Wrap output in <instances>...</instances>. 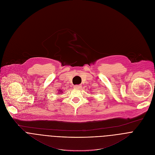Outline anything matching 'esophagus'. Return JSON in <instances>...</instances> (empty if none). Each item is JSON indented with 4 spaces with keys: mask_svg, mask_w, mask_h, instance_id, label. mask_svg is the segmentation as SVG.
I'll list each match as a JSON object with an SVG mask.
<instances>
[{
    "mask_svg": "<svg viewBox=\"0 0 155 155\" xmlns=\"http://www.w3.org/2000/svg\"><path fill=\"white\" fill-rule=\"evenodd\" d=\"M81 86L79 85H76L74 86V88H75V89H80V88H81Z\"/></svg>",
    "mask_w": 155,
    "mask_h": 155,
    "instance_id": "1",
    "label": "esophagus"
}]
</instances>
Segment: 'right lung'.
Returning a JSON list of instances; mask_svg holds the SVG:
<instances>
[{
  "label": "right lung",
  "instance_id": "obj_1",
  "mask_svg": "<svg viewBox=\"0 0 155 155\" xmlns=\"http://www.w3.org/2000/svg\"><path fill=\"white\" fill-rule=\"evenodd\" d=\"M59 91H60L58 92V94H60V93H61V92H62V91H61V90H59Z\"/></svg>",
  "mask_w": 155,
  "mask_h": 155
}]
</instances>
